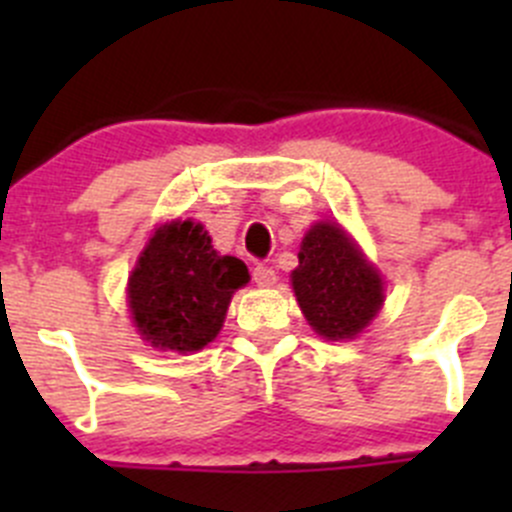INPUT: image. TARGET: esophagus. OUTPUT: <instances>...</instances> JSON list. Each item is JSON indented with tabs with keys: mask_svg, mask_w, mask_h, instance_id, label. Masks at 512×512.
Segmentation results:
<instances>
[{
	"mask_svg": "<svg viewBox=\"0 0 512 512\" xmlns=\"http://www.w3.org/2000/svg\"><path fill=\"white\" fill-rule=\"evenodd\" d=\"M252 280H255L260 287H272L277 282V275H275V270H272V267L257 265L255 270H252Z\"/></svg>",
	"mask_w": 512,
	"mask_h": 512,
	"instance_id": "1",
	"label": "esophagus"
}]
</instances>
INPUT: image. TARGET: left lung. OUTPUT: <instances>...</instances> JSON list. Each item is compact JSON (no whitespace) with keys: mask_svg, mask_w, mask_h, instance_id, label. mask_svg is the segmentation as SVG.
<instances>
[{"mask_svg":"<svg viewBox=\"0 0 512 512\" xmlns=\"http://www.w3.org/2000/svg\"><path fill=\"white\" fill-rule=\"evenodd\" d=\"M292 289L309 327L324 339H354L384 304V280L342 225L314 223L299 247Z\"/></svg>","mask_w":512,"mask_h":512,"instance_id":"left-lung-1","label":"left lung"}]
</instances>
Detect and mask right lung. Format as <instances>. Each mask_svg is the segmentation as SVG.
I'll return each instance as SVG.
<instances>
[{
	"instance_id": "obj_1",
	"label": "right lung",
	"mask_w": 512,
	"mask_h": 512,
	"mask_svg": "<svg viewBox=\"0 0 512 512\" xmlns=\"http://www.w3.org/2000/svg\"><path fill=\"white\" fill-rule=\"evenodd\" d=\"M250 282L245 262L213 250L193 220L160 225L128 277V307L156 349L198 352L223 329L235 289Z\"/></svg>"
}]
</instances>
